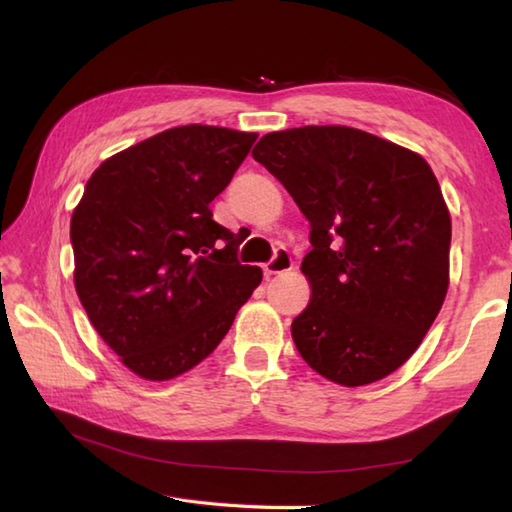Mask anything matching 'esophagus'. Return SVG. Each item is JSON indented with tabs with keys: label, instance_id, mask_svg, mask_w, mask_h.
<instances>
[{
	"label": "esophagus",
	"instance_id": "esophagus-1",
	"mask_svg": "<svg viewBox=\"0 0 512 512\" xmlns=\"http://www.w3.org/2000/svg\"><path fill=\"white\" fill-rule=\"evenodd\" d=\"M292 268V257L288 250H277L275 257L270 259L268 264H264V277H273V275H279V273H288V270Z\"/></svg>",
	"mask_w": 512,
	"mask_h": 512
}]
</instances>
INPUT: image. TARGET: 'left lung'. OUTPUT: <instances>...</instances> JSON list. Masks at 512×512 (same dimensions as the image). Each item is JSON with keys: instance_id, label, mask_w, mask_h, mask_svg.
Masks as SVG:
<instances>
[{"instance_id": "8db88e82", "label": "left lung", "mask_w": 512, "mask_h": 512, "mask_svg": "<svg viewBox=\"0 0 512 512\" xmlns=\"http://www.w3.org/2000/svg\"><path fill=\"white\" fill-rule=\"evenodd\" d=\"M253 158L310 222L292 321L303 361L332 383H376L418 350L449 288L451 215L427 160L343 125L266 134Z\"/></svg>"}]
</instances>
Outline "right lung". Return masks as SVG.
Returning a JSON list of instances; mask_svg holds the SVG:
<instances>
[{
  "mask_svg": "<svg viewBox=\"0 0 512 512\" xmlns=\"http://www.w3.org/2000/svg\"><path fill=\"white\" fill-rule=\"evenodd\" d=\"M257 134L182 125L107 158L72 213L74 288L101 339L145 380L202 363L262 284L211 202Z\"/></svg>",
  "mask_w": 512,
  "mask_h": 512,
  "instance_id": "right-lung-1",
  "label": "right lung"
}]
</instances>
